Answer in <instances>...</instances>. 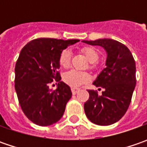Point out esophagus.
<instances>
[{"instance_id":"1","label":"esophagus","mask_w":147,"mask_h":147,"mask_svg":"<svg viewBox=\"0 0 147 147\" xmlns=\"http://www.w3.org/2000/svg\"><path fill=\"white\" fill-rule=\"evenodd\" d=\"M72 93L74 94V95H75V94H77L78 92H79V88H72Z\"/></svg>"}]
</instances>
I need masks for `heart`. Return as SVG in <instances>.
<instances>
[{
    "label": "heart",
    "instance_id": "heart-1",
    "mask_svg": "<svg viewBox=\"0 0 147 147\" xmlns=\"http://www.w3.org/2000/svg\"><path fill=\"white\" fill-rule=\"evenodd\" d=\"M82 52L91 63H94L99 59V54L97 51L92 47H84L82 49ZM70 51L69 50H64L59 55V65L63 68H68L70 64ZM94 67V64L91 65V68L93 69ZM89 78L90 77L87 73L77 70L69 71L64 75V81L72 88H78L82 86V84L88 82Z\"/></svg>",
    "mask_w": 147,
    "mask_h": 147
}]
</instances>
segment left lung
<instances>
[{"instance_id": "left-lung-1", "label": "left lung", "mask_w": 147, "mask_h": 147, "mask_svg": "<svg viewBox=\"0 0 147 147\" xmlns=\"http://www.w3.org/2000/svg\"><path fill=\"white\" fill-rule=\"evenodd\" d=\"M82 42L101 47L107 54L106 67L93 82L96 87L104 88V92L98 95L93 90L88 91L85 114L95 124H113L125 115L131 102L136 87L135 60L129 49L115 40L103 38Z\"/></svg>"}]
</instances>
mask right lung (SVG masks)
Listing matches in <instances>:
<instances>
[{
	"label": "right lung",
	"mask_w": 147,
	"mask_h": 147,
	"mask_svg": "<svg viewBox=\"0 0 147 147\" xmlns=\"http://www.w3.org/2000/svg\"><path fill=\"white\" fill-rule=\"evenodd\" d=\"M78 42V39L37 38L20 51L14 69V88L23 112L35 124L50 126L64 115L72 92L60 81L59 58L63 50ZM54 79L58 82L55 90L49 88Z\"/></svg>",
	"instance_id": "obj_1"
}]
</instances>
